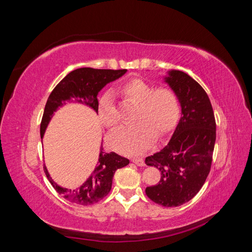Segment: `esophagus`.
<instances>
[{
	"label": "esophagus",
	"instance_id": "34e87169",
	"mask_svg": "<svg viewBox=\"0 0 252 252\" xmlns=\"http://www.w3.org/2000/svg\"><path fill=\"white\" fill-rule=\"evenodd\" d=\"M132 163H134L136 166H140V167H143L145 165L144 163V159L143 158H132Z\"/></svg>",
	"mask_w": 252,
	"mask_h": 252
}]
</instances>
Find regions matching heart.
<instances>
[{
    "mask_svg": "<svg viewBox=\"0 0 252 252\" xmlns=\"http://www.w3.org/2000/svg\"><path fill=\"white\" fill-rule=\"evenodd\" d=\"M121 93L129 101L139 104L136 112L139 123L112 132L108 144L120 154L139 156L150 148L156 134L164 136L177 125L180 117L179 100L172 90L155 89L151 84L141 79L125 83L121 87ZM97 114L105 126L112 128L118 124V112L110 94H105L98 98Z\"/></svg>",
    "mask_w": 252,
    "mask_h": 252,
    "instance_id": "obj_1",
    "label": "heart"
}]
</instances>
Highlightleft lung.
<instances>
[{"instance_id":"obj_1","label":"left lung","mask_w":252,"mask_h":252,"mask_svg":"<svg viewBox=\"0 0 252 252\" xmlns=\"http://www.w3.org/2000/svg\"><path fill=\"white\" fill-rule=\"evenodd\" d=\"M162 78L178 97L181 118L168 144L145 158V164L161 172L158 184L145 192L158 205L177 207L191 200L208 177L217 127L210 100L199 83L177 69Z\"/></svg>"}]
</instances>
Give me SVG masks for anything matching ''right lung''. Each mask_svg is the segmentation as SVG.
Listing matches in <instances>:
<instances>
[{
  "mask_svg": "<svg viewBox=\"0 0 252 252\" xmlns=\"http://www.w3.org/2000/svg\"><path fill=\"white\" fill-rule=\"evenodd\" d=\"M127 72V69H94V68H79L68 73L50 94L45 105L41 123V139H43L46 128L49 125L55 112L74 100L77 103L87 106L97 114V94L111 83L120 79ZM129 164V159L114 152H104L101 144L97 165L91 172L90 177L75 189H68L60 186L52 180L44 165V171L52 187L62 194L64 199L73 204L91 205L102 200L111 189L112 179L116 171Z\"/></svg>",
  "mask_w": 252,
  "mask_h": 252,
  "instance_id": "1",
  "label": "right lung"
}]
</instances>
